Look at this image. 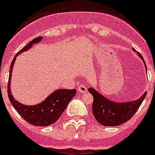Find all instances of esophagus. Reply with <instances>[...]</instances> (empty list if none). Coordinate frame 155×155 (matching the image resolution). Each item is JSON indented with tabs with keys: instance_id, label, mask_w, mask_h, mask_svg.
I'll list each match as a JSON object with an SVG mask.
<instances>
[{
	"instance_id": "1",
	"label": "esophagus",
	"mask_w": 155,
	"mask_h": 155,
	"mask_svg": "<svg viewBox=\"0 0 155 155\" xmlns=\"http://www.w3.org/2000/svg\"><path fill=\"white\" fill-rule=\"evenodd\" d=\"M78 91L80 93H85L87 91V85L84 84H81L78 86Z\"/></svg>"
}]
</instances>
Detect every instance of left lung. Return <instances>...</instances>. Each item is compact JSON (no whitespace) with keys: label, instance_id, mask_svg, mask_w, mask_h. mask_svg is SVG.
I'll list each match as a JSON object with an SVG mask.
<instances>
[{"label":"left lung","instance_id":"left-lung-1","mask_svg":"<svg viewBox=\"0 0 155 155\" xmlns=\"http://www.w3.org/2000/svg\"><path fill=\"white\" fill-rule=\"evenodd\" d=\"M138 54L143 59L140 53ZM145 68L147 69L146 65ZM88 90L94 97L92 110L95 119L100 124L106 127H116L129 121L139 109L147 94V92H145L136 101L116 103L104 97L92 88H89Z\"/></svg>","mask_w":155,"mask_h":155}]
</instances>
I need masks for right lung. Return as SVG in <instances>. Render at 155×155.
<instances>
[{
    "label": "right lung",
    "instance_id": "add662e5",
    "mask_svg": "<svg viewBox=\"0 0 155 155\" xmlns=\"http://www.w3.org/2000/svg\"><path fill=\"white\" fill-rule=\"evenodd\" d=\"M42 40V37H38L28 42L25 48H23L16 56L23 51H27L30 48L33 44L40 42ZM16 57H14L13 61L10 65V75H9V82L7 86L8 97L10 99L12 106L16 110L17 113L25 119V121L30 124L37 127H48L53 124L59 119L61 115L65 111L66 107L68 105L69 102L74 98L76 94V89H59L51 94L50 96L46 98L41 104H37L34 106H25L19 104V102L14 99V97L11 95L10 88V81L11 76V71L13 68L14 62Z\"/></svg>",
    "mask_w": 155,
    "mask_h": 155
}]
</instances>
